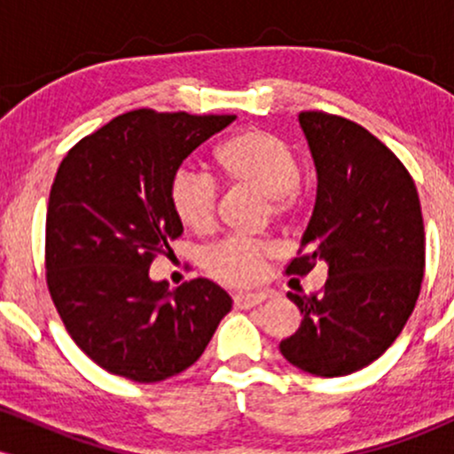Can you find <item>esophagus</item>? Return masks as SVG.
I'll return each instance as SVG.
<instances>
[{"instance_id":"1","label":"esophagus","mask_w":454,"mask_h":454,"mask_svg":"<svg viewBox=\"0 0 454 454\" xmlns=\"http://www.w3.org/2000/svg\"><path fill=\"white\" fill-rule=\"evenodd\" d=\"M267 301V294L264 293H241V294H234V307L239 309H252L260 303Z\"/></svg>"}]
</instances>
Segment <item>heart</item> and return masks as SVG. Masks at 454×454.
Listing matches in <instances>:
<instances>
[{"instance_id": "1", "label": "heart", "mask_w": 454, "mask_h": 454, "mask_svg": "<svg viewBox=\"0 0 454 454\" xmlns=\"http://www.w3.org/2000/svg\"><path fill=\"white\" fill-rule=\"evenodd\" d=\"M215 160L228 181L264 196L269 215L286 222L299 209L301 164L286 140L264 129H245L217 147ZM168 202L176 220L192 232L211 231L217 209V184L192 166L170 176ZM278 258V247L254 239H226L209 249L205 267L226 286H249Z\"/></svg>"}]
</instances>
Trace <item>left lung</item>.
Returning <instances> with one entry per match:
<instances>
[{"label": "left lung", "instance_id": "8db88e82", "mask_svg": "<svg viewBox=\"0 0 454 454\" xmlns=\"http://www.w3.org/2000/svg\"><path fill=\"white\" fill-rule=\"evenodd\" d=\"M317 173L311 220L286 275L326 262L322 293L294 294L303 320L279 343L288 363L320 378L367 367L393 346L425 275V226L408 168L363 126L322 111L299 114Z\"/></svg>", "mask_w": 454, "mask_h": 454}]
</instances>
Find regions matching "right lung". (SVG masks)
<instances>
[{"instance_id":"add662e5","label":"right lung","mask_w":454,"mask_h":454,"mask_svg":"<svg viewBox=\"0 0 454 454\" xmlns=\"http://www.w3.org/2000/svg\"><path fill=\"white\" fill-rule=\"evenodd\" d=\"M234 114L114 117L67 151L46 209V286L66 331L93 363L134 382H161L194 364L232 299L198 278L151 281L158 254L184 226L170 176Z\"/></svg>"}]
</instances>
